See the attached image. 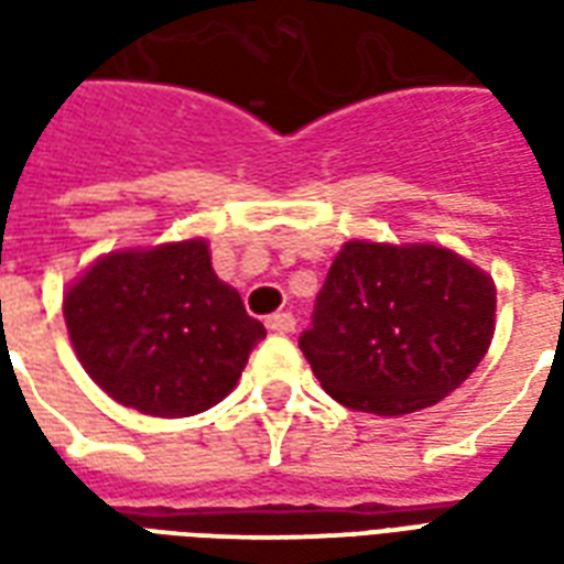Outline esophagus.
I'll return each instance as SVG.
<instances>
[{
  "label": "esophagus",
  "mask_w": 564,
  "mask_h": 564,
  "mask_svg": "<svg viewBox=\"0 0 564 564\" xmlns=\"http://www.w3.org/2000/svg\"><path fill=\"white\" fill-rule=\"evenodd\" d=\"M265 326H269L274 335H290V332L295 329V317L290 311H281V314H271V317L265 319Z\"/></svg>",
  "instance_id": "obj_1"
}]
</instances>
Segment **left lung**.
<instances>
[{
	"label": "left lung",
	"instance_id": "obj_1",
	"mask_svg": "<svg viewBox=\"0 0 564 564\" xmlns=\"http://www.w3.org/2000/svg\"><path fill=\"white\" fill-rule=\"evenodd\" d=\"M496 335V283L441 245L354 238L299 347L335 402L402 416L459 390Z\"/></svg>",
	"mask_w": 564,
	"mask_h": 564
}]
</instances>
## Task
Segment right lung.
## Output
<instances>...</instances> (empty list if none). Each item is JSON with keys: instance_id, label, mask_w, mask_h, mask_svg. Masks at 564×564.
<instances>
[{"instance_id": "1", "label": "right lung", "mask_w": 564, "mask_h": 564, "mask_svg": "<svg viewBox=\"0 0 564 564\" xmlns=\"http://www.w3.org/2000/svg\"><path fill=\"white\" fill-rule=\"evenodd\" d=\"M63 317L84 371L150 416L223 402L265 338L238 290L214 274L205 238L105 253L68 283Z\"/></svg>"}]
</instances>
